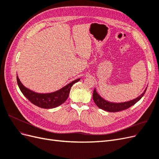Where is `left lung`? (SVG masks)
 Segmentation results:
<instances>
[{
	"mask_svg": "<svg viewBox=\"0 0 159 159\" xmlns=\"http://www.w3.org/2000/svg\"><path fill=\"white\" fill-rule=\"evenodd\" d=\"M146 90H147V88L145 89V91H144V92L141 95H139L138 98L129 101V102H123V103H112V102H107V101L103 99L97 93L95 89H94L93 93V99L95 103L99 108L109 112H118V111H120L127 109L130 107H131L132 105L135 104L137 102H139V101L142 98L144 94L145 93Z\"/></svg>",
	"mask_w": 159,
	"mask_h": 159,
	"instance_id": "8db88e82",
	"label": "left lung"
}]
</instances>
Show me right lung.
Segmentation results:
<instances>
[{
  "label": "right lung",
  "instance_id": "right-lung-1",
  "mask_svg": "<svg viewBox=\"0 0 159 159\" xmlns=\"http://www.w3.org/2000/svg\"><path fill=\"white\" fill-rule=\"evenodd\" d=\"M16 80L18 87L23 95L34 105L44 109L54 108L64 103L68 98L72 85L80 80V78L77 79L55 92L50 93H38L34 92L30 89L25 87L20 82L18 75L16 76Z\"/></svg>",
  "mask_w": 159,
  "mask_h": 159
}]
</instances>
